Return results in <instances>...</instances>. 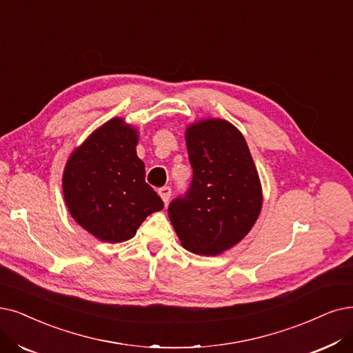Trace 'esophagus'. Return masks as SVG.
Returning <instances> with one entry per match:
<instances>
[{
	"label": "esophagus",
	"mask_w": 353,
	"mask_h": 353,
	"mask_svg": "<svg viewBox=\"0 0 353 353\" xmlns=\"http://www.w3.org/2000/svg\"><path fill=\"white\" fill-rule=\"evenodd\" d=\"M158 194L161 195L162 201H163L165 204H168L169 199H171V194H172V191H171V188H169V187H162V188L158 191Z\"/></svg>",
	"instance_id": "1"
}]
</instances>
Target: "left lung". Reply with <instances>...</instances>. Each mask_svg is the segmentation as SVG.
Returning a JSON list of instances; mask_svg holds the SVG:
<instances>
[{"label": "left lung", "mask_w": 353, "mask_h": 353, "mask_svg": "<svg viewBox=\"0 0 353 353\" xmlns=\"http://www.w3.org/2000/svg\"><path fill=\"white\" fill-rule=\"evenodd\" d=\"M185 143L192 181L185 196L169 204V220L187 250L216 256L236 246L256 223L261 179L243 134L229 121L190 124Z\"/></svg>", "instance_id": "obj_1"}]
</instances>
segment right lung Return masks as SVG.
Listing matches in <instances>:
<instances>
[{"label":"right lung","instance_id":"1","mask_svg":"<svg viewBox=\"0 0 353 353\" xmlns=\"http://www.w3.org/2000/svg\"><path fill=\"white\" fill-rule=\"evenodd\" d=\"M137 142V129L114 117L75 148L65 165L62 190L69 213L101 242L129 241L149 214L163 208L145 182Z\"/></svg>","mask_w":353,"mask_h":353}]
</instances>
